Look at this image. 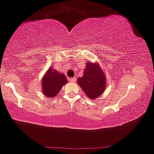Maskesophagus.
<instances>
[{"mask_svg":"<svg viewBox=\"0 0 154 154\" xmlns=\"http://www.w3.org/2000/svg\"><path fill=\"white\" fill-rule=\"evenodd\" d=\"M70 81L71 82H75V81H76V79H75V78H71V79H70Z\"/></svg>","mask_w":154,"mask_h":154,"instance_id":"34e87169","label":"esophagus"}]
</instances>
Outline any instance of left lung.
<instances>
[{"instance_id": "left-lung-1", "label": "left lung", "mask_w": 154, "mask_h": 154, "mask_svg": "<svg viewBox=\"0 0 154 154\" xmlns=\"http://www.w3.org/2000/svg\"><path fill=\"white\" fill-rule=\"evenodd\" d=\"M106 77L98 62L86 63L83 76L77 79V83L91 100H96L103 94L106 87Z\"/></svg>"}]
</instances>
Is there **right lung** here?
<instances>
[{"label": "right lung", "mask_w": 154, "mask_h": 154, "mask_svg": "<svg viewBox=\"0 0 154 154\" xmlns=\"http://www.w3.org/2000/svg\"><path fill=\"white\" fill-rule=\"evenodd\" d=\"M67 83V79L65 75L54 70L51 66L45 73L41 82L42 94L46 97L52 98L59 93L62 87Z\"/></svg>", "instance_id": "obj_1"}]
</instances>
